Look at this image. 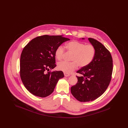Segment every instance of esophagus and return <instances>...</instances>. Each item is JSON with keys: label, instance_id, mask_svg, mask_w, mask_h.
Masks as SVG:
<instances>
[{"label": "esophagus", "instance_id": "1", "mask_svg": "<svg viewBox=\"0 0 128 128\" xmlns=\"http://www.w3.org/2000/svg\"><path fill=\"white\" fill-rule=\"evenodd\" d=\"M64 76H65V77H68V76H70V74H68V73H64Z\"/></svg>", "mask_w": 128, "mask_h": 128}]
</instances>
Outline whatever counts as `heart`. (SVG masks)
Listing matches in <instances>:
<instances>
[{
    "instance_id": "b5f03b06",
    "label": "heart",
    "mask_w": 128,
    "mask_h": 128,
    "mask_svg": "<svg viewBox=\"0 0 128 128\" xmlns=\"http://www.w3.org/2000/svg\"><path fill=\"white\" fill-rule=\"evenodd\" d=\"M65 48L68 52L73 53L72 57V62H68L62 61L58 65V68L65 73H70L75 70L78 65L80 68L86 67L93 61L96 50L94 46L91 44H86L85 43L78 41H72L66 43ZM65 53L64 48L60 46L55 50L56 58L58 60L63 58Z\"/></svg>"
}]
</instances>
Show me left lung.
<instances>
[{
    "label": "left lung",
    "instance_id": "obj_1",
    "mask_svg": "<svg viewBox=\"0 0 128 128\" xmlns=\"http://www.w3.org/2000/svg\"><path fill=\"white\" fill-rule=\"evenodd\" d=\"M88 40L96 48L95 57L91 64L77 72L80 74L76 76L78 82L71 87L72 94L80 102L93 101L103 94L110 84L113 71L110 51L96 40Z\"/></svg>",
    "mask_w": 128,
    "mask_h": 128
}]
</instances>
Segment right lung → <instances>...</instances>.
I'll list each match as a JSON object with an SVG mask.
<instances>
[{
  "instance_id": "add662e5",
  "label": "right lung",
  "mask_w": 128,
  "mask_h": 128,
  "mask_svg": "<svg viewBox=\"0 0 128 128\" xmlns=\"http://www.w3.org/2000/svg\"><path fill=\"white\" fill-rule=\"evenodd\" d=\"M70 39L62 36L44 35L32 39L23 49L20 58V76L28 91L45 98L54 90L62 71L46 72L56 67L55 50Z\"/></svg>"
}]
</instances>
